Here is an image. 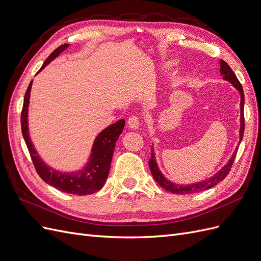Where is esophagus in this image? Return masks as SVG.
<instances>
[{
	"mask_svg": "<svg viewBox=\"0 0 261 261\" xmlns=\"http://www.w3.org/2000/svg\"><path fill=\"white\" fill-rule=\"evenodd\" d=\"M127 124H128V127L132 128V129H137V128H139V126H140L139 117L136 116V115L129 116L128 121H127Z\"/></svg>",
	"mask_w": 261,
	"mask_h": 261,
	"instance_id": "1",
	"label": "esophagus"
}]
</instances>
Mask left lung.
Returning a JSON list of instances; mask_svg holds the SVG:
<instances>
[{"label":"left lung","instance_id":"1","mask_svg":"<svg viewBox=\"0 0 261 261\" xmlns=\"http://www.w3.org/2000/svg\"><path fill=\"white\" fill-rule=\"evenodd\" d=\"M220 74L223 76V80L230 82L236 89H238L241 93V127H240V143L243 139V135H244V129H245V123H244V91H243V87L240 83V81L238 80V77L234 74V72L232 70V68L230 67V65L223 60L220 61ZM238 149L236 148L234 154L231 156V159L228 160V162L224 165V167L221 169L219 172H217L215 175L211 176L210 178L199 181V183H195V184H189V185H178V184H174L170 181L169 179L165 178L162 173L158 169V165L155 162V158H154V152L153 150L151 149V158L149 160V168L150 171H151V174L153 176V178L155 179V181L159 184L162 188H164L165 191H168L172 194H194V193H199L201 191H207V189L216 186L218 183H220L221 180H223L226 175L230 172L232 164L235 160L236 156V152H238Z\"/></svg>","mask_w":261,"mask_h":261}]
</instances>
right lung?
<instances>
[{"mask_svg":"<svg viewBox=\"0 0 261 261\" xmlns=\"http://www.w3.org/2000/svg\"><path fill=\"white\" fill-rule=\"evenodd\" d=\"M67 46L68 44H62L58 49H55L49 55V58L45 60L42 67L39 69V72H41L51 61L57 58L62 51H64ZM31 86H33V81L30 82L27 91L25 93V98H23L20 122L23 139H25L31 160H33V163L39 176H40L45 183H48L49 185L64 193L83 196L98 192L106 183L107 177L109 175L115 144L118 136L121 135L124 129L125 121H117L116 123L110 125L109 127H107L99 134L93 143L89 162L87 163V165L82 171L74 173L58 172L48 167V165L41 160V158L37 153L36 149L34 148V145L31 143L29 137L28 106Z\"/></svg>","mask_w":261,"mask_h":261,"instance_id":"obj_1","label":"right lung"}]
</instances>
